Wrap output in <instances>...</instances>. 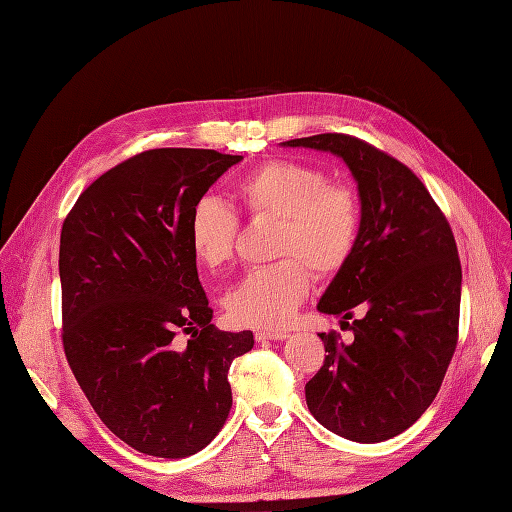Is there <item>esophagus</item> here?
<instances>
[{
  "label": "esophagus",
  "mask_w": 512,
  "mask_h": 512,
  "mask_svg": "<svg viewBox=\"0 0 512 512\" xmlns=\"http://www.w3.org/2000/svg\"><path fill=\"white\" fill-rule=\"evenodd\" d=\"M289 333L287 331H268V329H259L255 331V339L257 342H274V339H287Z\"/></svg>",
  "instance_id": "34e87169"
}]
</instances>
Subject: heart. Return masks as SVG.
I'll return each mask as SVG.
<instances>
[{
	"label": "heart",
	"mask_w": 512,
	"mask_h": 512,
	"mask_svg": "<svg viewBox=\"0 0 512 512\" xmlns=\"http://www.w3.org/2000/svg\"><path fill=\"white\" fill-rule=\"evenodd\" d=\"M236 196L253 219L276 221L274 266L253 270L227 297L238 325L278 329L304 304L312 272L320 278L346 268L361 236V202L348 185L329 183L316 166L270 160L238 179ZM189 246L206 270L234 259L238 217L219 198H200L189 215Z\"/></svg>",
	"instance_id": "b5f03b06"
}]
</instances>
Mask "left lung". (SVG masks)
<instances>
[{"label":"left lung","mask_w":512,"mask_h":512,"mask_svg":"<svg viewBox=\"0 0 512 512\" xmlns=\"http://www.w3.org/2000/svg\"><path fill=\"white\" fill-rule=\"evenodd\" d=\"M280 145L342 158L361 202L354 255L316 306L342 325L356 312L354 342L320 333L329 354L306 384L308 409L348 441H388L430 407L456 352V240L424 183L373 145L337 132Z\"/></svg>","instance_id":"left-lung-1"}]
</instances>
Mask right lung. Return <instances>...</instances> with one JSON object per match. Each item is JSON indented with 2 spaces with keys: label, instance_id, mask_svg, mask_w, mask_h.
I'll list each match as a JSON object with an SVG mask.
<instances>
[{
  "label": "right lung",
  "instance_id": "obj_1",
  "mask_svg": "<svg viewBox=\"0 0 512 512\" xmlns=\"http://www.w3.org/2000/svg\"><path fill=\"white\" fill-rule=\"evenodd\" d=\"M240 160L143 151L84 189L63 223L69 367L103 424L147 456H194L217 437L232 407L227 371L255 344L211 323L187 232L194 204Z\"/></svg>",
  "mask_w": 512,
  "mask_h": 512
}]
</instances>
